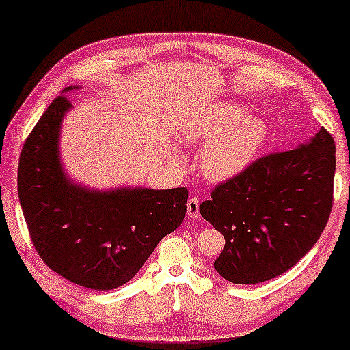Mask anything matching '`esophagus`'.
<instances>
[{
    "instance_id": "34e87169",
    "label": "esophagus",
    "mask_w": 350,
    "mask_h": 350,
    "mask_svg": "<svg viewBox=\"0 0 350 350\" xmlns=\"http://www.w3.org/2000/svg\"><path fill=\"white\" fill-rule=\"evenodd\" d=\"M198 198L197 197H191L187 200V215L191 219H198L200 217V211H198Z\"/></svg>"
}]
</instances>
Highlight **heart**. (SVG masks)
<instances>
[{
	"label": "heart",
	"instance_id": "heart-1",
	"mask_svg": "<svg viewBox=\"0 0 350 350\" xmlns=\"http://www.w3.org/2000/svg\"><path fill=\"white\" fill-rule=\"evenodd\" d=\"M236 104H221L186 124L181 136L187 142H204L200 165L204 176L220 181L237 175L267 137L260 119L243 118Z\"/></svg>",
	"mask_w": 350,
	"mask_h": 350
}]
</instances>
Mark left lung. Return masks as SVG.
I'll list each match as a JSON object with an SVG mask.
<instances>
[{
  "label": "left lung",
  "mask_w": 350,
  "mask_h": 350,
  "mask_svg": "<svg viewBox=\"0 0 350 350\" xmlns=\"http://www.w3.org/2000/svg\"><path fill=\"white\" fill-rule=\"evenodd\" d=\"M335 141L324 127L293 150L263 154L217 185L200 214L225 237L214 262L232 284H259L295 267L327 225Z\"/></svg>",
  "instance_id": "1"
}]
</instances>
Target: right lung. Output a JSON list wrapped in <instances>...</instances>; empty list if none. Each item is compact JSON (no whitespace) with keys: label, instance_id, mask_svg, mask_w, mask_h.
<instances>
[{"label":"right lung","instance_id":"right-lung-1","mask_svg":"<svg viewBox=\"0 0 350 350\" xmlns=\"http://www.w3.org/2000/svg\"><path fill=\"white\" fill-rule=\"evenodd\" d=\"M68 108V96H57L26 137L18 163L20 204L33 248L51 270L80 287L113 290L127 284L159 240L181 225L189 192H90L71 185L57 148Z\"/></svg>","mask_w":350,"mask_h":350}]
</instances>
